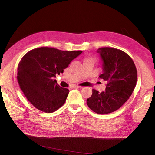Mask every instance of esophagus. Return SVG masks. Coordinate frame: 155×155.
I'll list each match as a JSON object with an SVG mask.
<instances>
[{
	"instance_id": "obj_1",
	"label": "esophagus",
	"mask_w": 155,
	"mask_h": 155,
	"mask_svg": "<svg viewBox=\"0 0 155 155\" xmlns=\"http://www.w3.org/2000/svg\"><path fill=\"white\" fill-rule=\"evenodd\" d=\"M72 88H82V87L77 86V85H74V86L72 87Z\"/></svg>"
}]
</instances>
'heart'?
<instances>
[{"instance_id":"1","label":"heart","mask_w":155,"mask_h":155,"mask_svg":"<svg viewBox=\"0 0 155 155\" xmlns=\"http://www.w3.org/2000/svg\"><path fill=\"white\" fill-rule=\"evenodd\" d=\"M88 59H92V58H88Z\"/></svg>"}]
</instances>
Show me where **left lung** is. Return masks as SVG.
<instances>
[{
  "mask_svg": "<svg viewBox=\"0 0 155 155\" xmlns=\"http://www.w3.org/2000/svg\"><path fill=\"white\" fill-rule=\"evenodd\" d=\"M97 52L103 61V74L99 77L107 82L106 89L101 93L93 89L87 104L94 113L105 114L118 110L131 96L137 71L133 59L123 51L102 47Z\"/></svg>",
  "mask_w": 155,
  "mask_h": 155,
  "instance_id": "obj_1",
  "label": "left lung"
}]
</instances>
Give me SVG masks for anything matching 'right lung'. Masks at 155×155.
I'll return each instance as SVG.
<instances>
[{
  "instance_id": "add662e5",
  "label": "right lung",
  "mask_w": 155,
  "mask_h": 155,
  "mask_svg": "<svg viewBox=\"0 0 155 155\" xmlns=\"http://www.w3.org/2000/svg\"><path fill=\"white\" fill-rule=\"evenodd\" d=\"M82 52L41 47L22 58L17 68V81L25 97L35 108L49 113L64 104L69 90L61 87L53 78L62 73Z\"/></svg>"
}]
</instances>
